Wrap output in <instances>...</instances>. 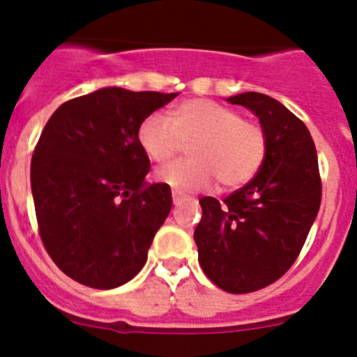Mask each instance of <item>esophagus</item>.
I'll use <instances>...</instances> for the list:
<instances>
[{
    "label": "esophagus",
    "instance_id": "1",
    "mask_svg": "<svg viewBox=\"0 0 357 357\" xmlns=\"http://www.w3.org/2000/svg\"><path fill=\"white\" fill-rule=\"evenodd\" d=\"M182 200H184V197H182L181 193H176V191H173V204H175V206H178V204H181Z\"/></svg>",
    "mask_w": 357,
    "mask_h": 357
}]
</instances>
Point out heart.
<instances>
[{
  "instance_id": "heart-1",
  "label": "heart",
  "mask_w": 357,
  "mask_h": 357,
  "mask_svg": "<svg viewBox=\"0 0 357 357\" xmlns=\"http://www.w3.org/2000/svg\"><path fill=\"white\" fill-rule=\"evenodd\" d=\"M137 141L153 162H166L188 146L189 160L157 169V181L178 193H195L218 178L225 189L250 182L266 157L263 127L238 110L207 98H193L169 110V121L150 114L137 128Z\"/></svg>"
}]
</instances>
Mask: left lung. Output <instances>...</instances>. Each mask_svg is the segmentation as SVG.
<instances>
[{"label": "left lung", "instance_id": "8db88e82", "mask_svg": "<svg viewBox=\"0 0 357 357\" xmlns=\"http://www.w3.org/2000/svg\"><path fill=\"white\" fill-rule=\"evenodd\" d=\"M227 102L257 116L266 157L254 178L223 202L200 198L195 243L202 270L218 288L250 293L295 263L320 209L321 182L313 137L291 110L261 93Z\"/></svg>", "mask_w": 357, "mask_h": 357}]
</instances>
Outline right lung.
<instances>
[{"instance_id": "1", "label": "right lung", "mask_w": 357, "mask_h": 357, "mask_svg": "<svg viewBox=\"0 0 357 357\" xmlns=\"http://www.w3.org/2000/svg\"><path fill=\"white\" fill-rule=\"evenodd\" d=\"M178 96L103 87L62 103L31 157L40 239L66 275L96 289L141 272L153 236L172 211V189L144 182V118Z\"/></svg>"}]
</instances>
